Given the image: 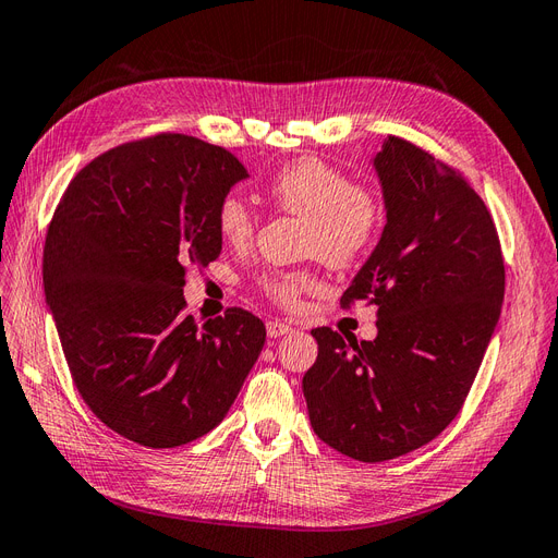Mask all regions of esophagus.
Returning a JSON list of instances; mask_svg holds the SVG:
<instances>
[{
    "instance_id": "1",
    "label": "esophagus",
    "mask_w": 558,
    "mask_h": 558,
    "mask_svg": "<svg viewBox=\"0 0 558 558\" xmlns=\"http://www.w3.org/2000/svg\"><path fill=\"white\" fill-rule=\"evenodd\" d=\"M293 328L289 326V324H283V320H267V335L269 337H281V335H286V332H291Z\"/></svg>"
}]
</instances>
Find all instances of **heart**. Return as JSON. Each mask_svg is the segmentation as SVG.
I'll return each mask as SVG.
<instances>
[{
  "label": "heart",
  "mask_w": 558,
  "mask_h": 558,
  "mask_svg": "<svg viewBox=\"0 0 558 558\" xmlns=\"http://www.w3.org/2000/svg\"><path fill=\"white\" fill-rule=\"evenodd\" d=\"M267 195L283 211L307 216V253L335 267L359 263L377 242L384 207L377 193L316 156L298 158L269 179ZM216 228L230 246H246L256 232V216L238 195H226L216 207ZM318 279L310 269H281L260 279L263 293L281 307H293Z\"/></svg>",
  "instance_id": "heart-1"
}]
</instances>
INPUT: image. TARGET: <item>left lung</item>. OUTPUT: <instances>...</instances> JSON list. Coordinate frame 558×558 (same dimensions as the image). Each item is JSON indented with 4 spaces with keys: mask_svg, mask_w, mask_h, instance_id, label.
Listing matches in <instances>:
<instances>
[{
    "mask_svg": "<svg viewBox=\"0 0 558 558\" xmlns=\"http://www.w3.org/2000/svg\"><path fill=\"white\" fill-rule=\"evenodd\" d=\"M386 226L342 305H377V337L314 328L302 377L314 433L351 459H398L461 412L496 330L505 265L494 218L472 185L400 137L373 160Z\"/></svg>",
    "mask_w": 558,
    "mask_h": 558,
    "instance_id": "left-lung-1",
    "label": "left lung"
}]
</instances>
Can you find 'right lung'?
Returning a JSON list of instances; mask_svg holds the SVG:
<instances>
[{
	"mask_svg": "<svg viewBox=\"0 0 558 558\" xmlns=\"http://www.w3.org/2000/svg\"><path fill=\"white\" fill-rule=\"evenodd\" d=\"M248 174L223 146L156 134L72 179L48 226L44 289L81 398L150 449L221 424L258 361L265 326L232 307L185 316V267L221 253L216 207Z\"/></svg>",
	"mask_w": 558,
	"mask_h": 558,
	"instance_id": "add662e5",
	"label": "right lung"
}]
</instances>
